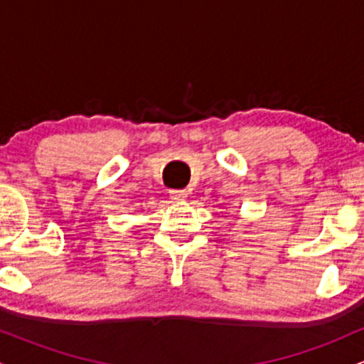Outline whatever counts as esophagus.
Segmentation results:
<instances>
[{"label": "esophagus", "mask_w": 364, "mask_h": 364, "mask_svg": "<svg viewBox=\"0 0 364 364\" xmlns=\"http://www.w3.org/2000/svg\"><path fill=\"white\" fill-rule=\"evenodd\" d=\"M169 193H171V198H173L174 202H181V200H185L188 196L186 190H171Z\"/></svg>", "instance_id": "obj_1"}]
</instances>
